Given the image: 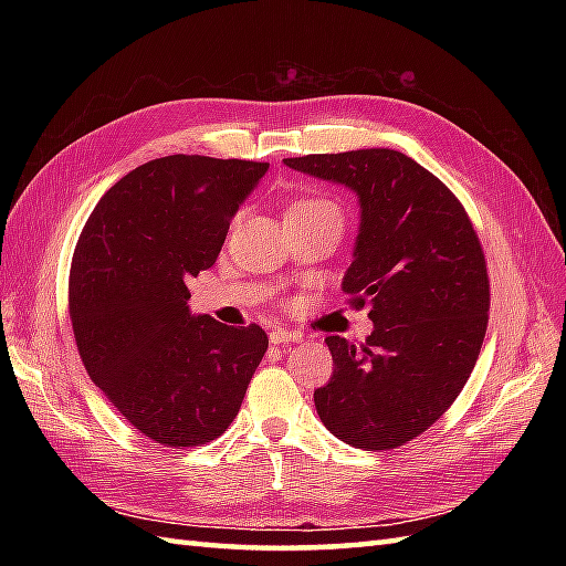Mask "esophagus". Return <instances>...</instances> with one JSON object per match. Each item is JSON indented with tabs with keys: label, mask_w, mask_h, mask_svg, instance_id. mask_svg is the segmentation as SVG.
Wrapping results in <instances>:
<instances>
[{
	"label": "esophagus",
	"mask_w": 566,
	"mask_h": 566,
	"mask_svg": "<svg viewBox=\"0 0 566 566\" xmlns=\"http://www.w3.org/2000/svg\"><path fill=\"white\" fill-rule=\"evenodd\" d=\"M302 340V333L290 331V328H272L270 331V343L282 345V343H298Z\"/></svg>",
	"instance_id": "34e87169"
}]
</instances>
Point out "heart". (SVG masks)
<instances>
[{"instance_id":"obj_1","label":"heart","mask_w":566,"mask_h":566,"mask_svg":"<svg viewBox=\"0 0 566 566\" xmlns=\"http://www.w3.org/2000/svg\"><path fill=\"white\" fill-rule=\"evenodd\" d=\"M290 211H338L335 209V203H331V201H326V199H316V197H311V199H298V201H294L290 209H286V213Z\"/></svg>"}]
</instances>
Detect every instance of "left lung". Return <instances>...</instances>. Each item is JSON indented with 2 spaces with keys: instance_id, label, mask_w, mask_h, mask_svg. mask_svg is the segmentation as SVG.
I'll return each instance as SVG.
<instances>
[{
  "instance_id": "left-lung-1",
  "label": "left lung",
  "mask_w": 566,
  "mask_h": 566,
  "mask_svg": "<svg viewBox=\"0 0 566 566\" xmlns=\"http://www.w3.org/2000/svg\"><path fill=\"white\" fill-rule=\"evenodd\" d=\"M286 167L355 191L359 228L343 292L369 308L363 345L328 335L333 377L314 391L335 438L394 450L460 396L482 350L489 276L462 203L436 175L391 148L286 158Z\"/></svg>"
}]
</instances>
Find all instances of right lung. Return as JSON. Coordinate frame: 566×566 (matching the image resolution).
<instances>
[{"label":"right lung","instance_id":"1","mask_svg":"<svg viewBox=\"0 0 566 566\" xmlns=\"http://www.w3.org/2000/svg\"><path fill=\"white\" fill-rule=\"evenodd\" d=\"M268 163L167 155L99 199L70 268V318L92 381L143 436L211 442L233 423L268 335L191 314L189 276L219 258Z\"/></svg>","mask_w":566,"mask_h":566}]
</instances>
